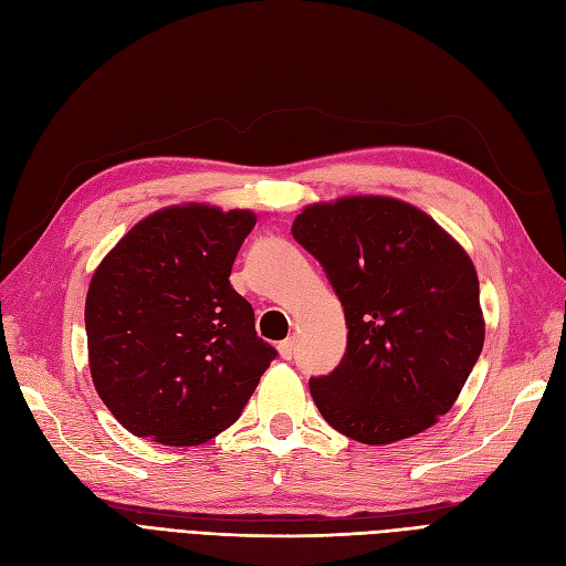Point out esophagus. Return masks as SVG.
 Here are the masks:
<instances>
[{
  "label": "esophagus",
  "mask_w": 566,
  "mask_h": 566,
  "mask_svg": "<svg viewBox=\"0 0 566 566\" xmlns=\"http://www.w3.org/2000/svg\"><path fill=\"white\" fill-rule=\"evenodd\" d=\"M279 354H281L283 358H293V354H295V339L287 337V339L279 342Z\"/></svg>",
  "instance_id": "34e87169"
}]
</instances>
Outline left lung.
I'll return each instance as SVG.
<instances>
[{"instance_id":"1","label":"left lung","mask_w":566,"mask_h":566,"mask_svg":"<svg viewBox=\"0 0 566 566\" xmlns=\"http://www.w3.org/2000/svg\"><path fill=\"white\" fill-rule=\"evenodd\" d=\"M293 235L328 273L349 328L339 366L310 380L325 422L382 447L447 416L486 333L470 254L389 196L306 205Z\"/></svg>"}]
</instances>
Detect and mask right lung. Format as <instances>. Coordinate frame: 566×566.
<instances>
[{
	"instance_id": "right-lung-1",
	"label": "right lung",
	"mask_w": 566,
	"mask_h": 566,
	"mask_svg": "<svg viewBox=\"0 0 566 566\" xmlns=\"http://www.w3.org/2000/svg\"><path fill=\"white\" fill-rule=\"evenodd\" d=\"M256 217L205 202L134 224L96 266L84 325L92 382L134 437L198 447L243 413L276 349L229 283Z\"/></svg>"
}]
</instances>
